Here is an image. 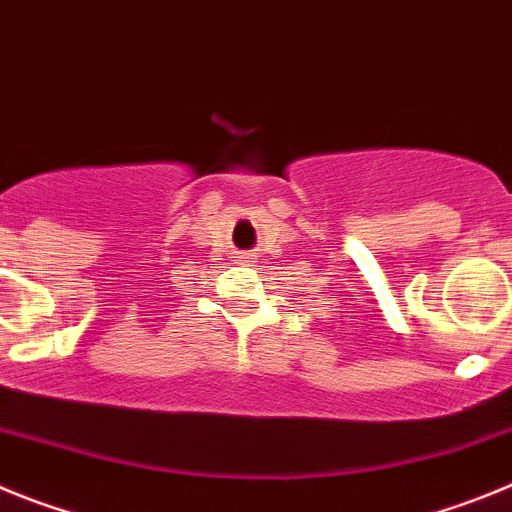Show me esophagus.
<instances>
[{
  "label": "esophagus",
  "mask_w": 512,
  "mask_h": 512,
  "mask_svg": "<svg viewBox=\"0 0 512 512\" xmlns=\"http://www.w3.org/2000/svg\"><path fill=\"white\" fill-rule=\"evenodd\" d=\"M241 259H243V261H246V259H248V256H241Z\"/></svg>",
  "instance_id": "34e87169"
}]
</instances>
